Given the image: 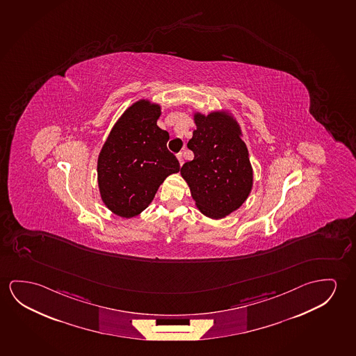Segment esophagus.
<instances>
[{"label":"esophagus","mask_w":356,"mask_h":356,"mask_svg":"<svg viewBox=\"0 0 356 356\" xmlns=\"http://www.w3.org/2000/svg\"><path fill=\"white\" fill-rule=\"evenodd\" d=\"M177 160H179L180 165L184 164V155H182V153L177 154Z\"/></svg>","instance_id":"34e87169"}]
</instances>
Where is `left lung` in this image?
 <instances>
[{
  "mask_svg": "<svg viewBox=\"0 0 356 356\" xmlns=\"http://www.w3.org/2000/svg\"><path fill=\"white\" fill-rule=\"evenodd\" d=\"M196 129L187 143L195 154L181 168L198 209L209 218H225L252 191V168L241 127L225 111L193 115Z\"/></svg>",
  "mask_w": 356,
  "mask_h": 356,
  "instance_id": "1",
  "label": "left lung"
}]
</instances>
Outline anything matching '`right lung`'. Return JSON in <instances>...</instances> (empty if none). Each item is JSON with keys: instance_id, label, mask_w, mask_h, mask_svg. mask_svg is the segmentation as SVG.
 I'll use <instances>...</instances> for the list:
<instances>
[{"instance_id": "1", "label": "right lung", "mask_w": 356, "mask_h": 356, "mask_svg": "<svg viewBox=\"0 0 356 356\" xmlns=\"http://www.w3.org/2000/svg\"><path fill=\"white\" fill-rule=\"evenodd\" d=\"M160 115L159 104L139 99L115 122L99 152L101 198L123 218L143 212L165 179L180 171L179 160L166 147L169 133L156 124Z\"/></svg>"}]
</instances>
